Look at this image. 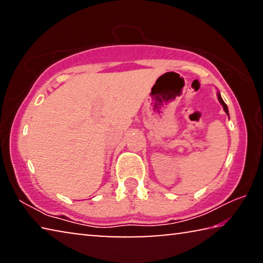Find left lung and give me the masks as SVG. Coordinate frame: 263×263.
<instances>
[{"mask_svg": "<svg viewBox=\"0 0 263 263\" xmlns=\"http://www.w3.org/2000/svg\"><path fill=\"white\" fill-rule=\"evenodd\" d=\"M218 100H219V102H220V104L222 105V108H224V111H225V112L226 114H228L229 115V109H228V105H226L225 104V102L224 101H222V99H221V96H220V94H219V92H218Z\"/></svg>", "mask_w": 263, "mask_h": 263, "instance_id": "1", "label": "left lung"}]
</instances>
